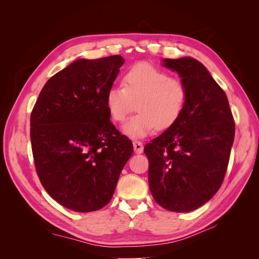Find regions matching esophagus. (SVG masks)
<instances>
[{"label": "esophagus", "instance_id": "1", "mask_svg": "<svg viewBox=\"0 0 259 259\" xmlns=\"http://www.w3.org/2000/svg\"><path fill=\"white\" fill-rule=\"evenodd\" d=\"M133 146H134V151L136 153H142L144 151L143 143H140V142H137V140H135V142L133 143Z\"/></svg>", "mask_w": 259, "mask_h": 259}]
</instances>
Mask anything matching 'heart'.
I'll list each match as a JSON object with an SVG mask.
<instances>
[{"label":"heart","mask_w":259,"mask_h":259,"mask_svg":"<svg viewBox=\"0 0 259 259\" xmlns=\"http://www.w3.org/2000/svg\"><path fill=\"white\" fill-rule=\"evenodd\" d=\"M188 93L178 77L149 64L133 66L124 73L122 86H112L106 94V106L114 122L123 123L135 110L138 113L125 124L124 133L142 138L155 127L165 131L180 119Z\"/></svg>","instance_id":"heart-1"}]
</instances>
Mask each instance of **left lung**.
<instances>
[{"mask_svg": "<svg viewBox=\"0 0 259 259\" xmlns=\"http://www.w3.org/2000/svg\"><path fill=\"white\" fill-rule=\"evenodd\" d=\"M185 83L188 97L180 119L146 145L149 188L167 210L202 206L221 188L234 138L228 98L200 61L164 59Z\"/></svg>", "mask_w": 259, "mask_h": 259, "instance_id": "8db88e82", "label": "left lung"}]
</instances>
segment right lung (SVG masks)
Listing matches in <instances>:
<instances>
[{"instance_id": "1", "label": "right lung", "mask_w": 259, "mask_h": 259, "mask_svg": "<svg viewBox=\"0 0 259 259\" xmlns=\"http://www.w3.org/2000/svg\"><path fill=\"white\" fill-rule=\"evenodd\" d=\"M123 64L120 55L73 61L45 83L31 112L37 176L67 208L89 213L107 205L133 153L106 106Z\"/></svg>"}]
</instances>
